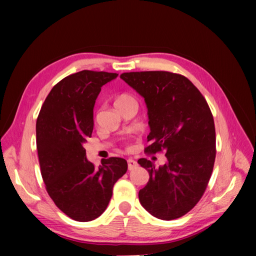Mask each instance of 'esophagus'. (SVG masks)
Masks as SVG:
<instances>
[{"mask_svg":"<svg viewBox=\"0 0 256 256\" xmlns=\"http://www.w3.org/2000/svg\"><path fill=\"white\" fill-rule=\"evenodd\" d=\"M127 162H128V170H129V171H132V170H134L138 166V162L134 159L130 158V159L127 160Z\"/></svg>","mask_w":256,"mask_h":256,"instance_id":"1","label":"esophagus"}]
</instances>
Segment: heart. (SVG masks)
<instances>
[{"instance_id":"b5f03b06","label":"heart","mask_w":256,"mask_h":256,"mask_svg":"<svg viewBox=\"0 0 256 256\" xmlns=\"http://www.w3.org/2000/svg\"><path fill=\"white\" fill-rule=\"evenodd\" d=\"M131 102H136L132 96L129 95V94H120L118 96H116V98L114 100V106H120L122 104H126Z\"/></svg>"}]
</instances>
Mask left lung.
Listing matches in <instances>:
<instances>
[{"label": "left lung", "instance_id": "obj_1", "mask_svg": "<svg viewBox=\"0 0 256 256\" xmlns=\"http://www.w3.org/2000/svg\"><path fill=\"white\" fill-rule=\"evenodd\" d=\"M120 79L136 90L147 106L150 132L146 152L164 150L156 168L141 158L150 180L138 191L141 205L161 220L180 218L204 194L216 158V130L200 92L182 74L168 72H125Z\"/></svg>", "mask_w": 256, "mask_h": 256}]
</instances>
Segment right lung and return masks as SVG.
<instances>
[{
    "instance_id": "obj_1",
    "label": "right lung",
    "mask_w": 256,
    "mask_h": 256,
    "mask_svg": "<svg viewBox=\"0 0 256 256\" xmlns=\"http://www.w3.org/2000/svg\"><path fill=\"white\" fill-rule=\"evenodd\" d=\"M118 74L82 70L54 85L36 122L42 176L50 198L69 218L92 221L109 205L114 184L127 172V161L102 159L98 168L83 144L94 128V106L102 85Z\"/></svg>"
}]
</instances>
